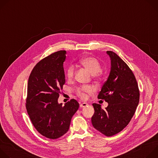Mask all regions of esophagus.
<instances>
[{"instance_id": "1", "label": "esophagus", "mask_w": 158, "mask_h": 158, "mask_svg": "<svg viewBox=\"0 0 158 158\" xmlns=\"http://www.w3.org/2000/svg\"><path fill=\"white\" fill-rule=\"evenodd\" d=\"M87 106H88V104L86 103V102H82V103L80 104V107H81V108L85 107H86Z\"/></svg>"}]
</instances>
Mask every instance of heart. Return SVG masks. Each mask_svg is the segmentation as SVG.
Listing matches in <instances>:
<instances>
[{"mask_svg": "<svg viewBox=\"0 0 158 158\" xmlns=\"http://www.w3.org/2000/svg\"><path fill=\"white\" fill-rule=\"evenodd\" d=\"M79 64L87 69L94 78L101 77V65L99 61L95 57L91 56H85L79 60ZM75 69L73 65H70L66 71V77L69 81H71L74 76ZM92 91V88L89 86H82L77 90V95L82 98H86V93Z\"/></svg>", "mask_w": 158, "mask_h": 158, "instance_id": "b5f03b06", "label": "heart"}]
</instances>
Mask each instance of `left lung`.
<instances>
[{
	"mask_svg": "<svg viewBox=\"0 0 158 158\" xmlns=\"http://www.w3.org/2000/svg\"><path fill=\"white\" fill-rule=\"evenodd\" d=\"M106 54L110 57V70L98 98L104 99L108 106L103 110L101 105L94 103L91 121L96 129L112 136L130 122L139 104V91L136 79L124 61L114 52Z\"/></svg>",
	"mask_w": 158,
	"mask_h": 158,
	"instance_id": "obj_1",
	"label": "left lung"
}]
</instances>
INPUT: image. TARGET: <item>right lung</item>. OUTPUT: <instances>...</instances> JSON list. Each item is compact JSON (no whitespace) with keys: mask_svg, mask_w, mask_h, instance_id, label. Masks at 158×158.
Returning a JSON list of instances; mask_svg holds the SVG:
<instances>
[{"mask_svg":"<svg viewBox=\"0 0 158 158\" xmlns=\"http://www.w3.org/2000/svg\"><path fill=\"white\" fill-rule=\"evenodd\" d=\"M66 51L43 59L32 69L28 81L26 108L37 131L49 139H57L68 131L78 102L73 99L62 106L59 93L65 82L64 62Z\"/></svg>","mask_w":158,"mask_h":158,"instance_id":"right-lung-1","label":"right lung"}]
</instances>
